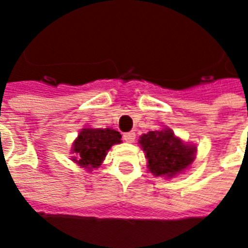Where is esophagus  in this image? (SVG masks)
<instances>
[{
    "instance_id": "1",
    "label": "esophagus",
    "mask_w": 248,
    "mask_h": 248,
    "mask_svg": "<svg viewBox=\"0 0 248 248\" xmlns=\"http://www.w3.org/2000/svg\"><path fill=\"white\" fill-rule=\"evenodd\" d=\"M123 139H124V141H126V142H133L136 139L135 132H126V133L123 135Z\"/></svg>"
}]
</instances>
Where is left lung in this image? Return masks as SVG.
<instances>
[{"mask_svg": "<svg viewBox=\"0 0 248 248\" xmlns=\"http://www.w3.org/2000/svg\"><path fill=\"white\" fill-rule=\"evenodd\" d=\"M148 158V167L157 176H172L187 169L195 159L196 149L187 146L170 129L152 131L140 137Z\"/></svg>", "mask_w": 248, "mask_h": 248, "instance_id": "8db88e82", "label": "left lung"}]
</instances>
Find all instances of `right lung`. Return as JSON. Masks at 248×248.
<instances>
[{
	"instance_id": "right-lung-1",
	"label": "right lung",
	"mask_w": 248,
	"mask_h": 248,
	"mask_svg": "<svg viewBox=\"0 0 248 248\" xmlns=\"http://www.w3.org/2000/svg\"><path fill=\"white\" fill-rule=\"evenodd\" d=\"M122 135L113 129H82L74 141L73 158L74 162L82 167L91 170L94 167L100 166L103 158L107 154L112 145L119 144L122 141Z\"/></svg>"
}]
</instances>
